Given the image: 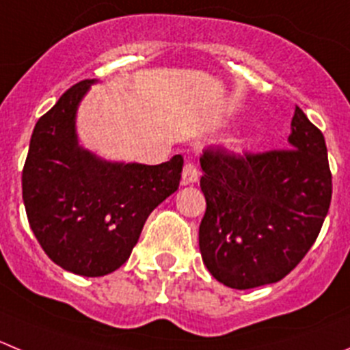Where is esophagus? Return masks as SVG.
Masks as SVG:
<instances>
[{
	"label": "esophagus",
	"mask_w": 350,
	"mask_h": 350,
	"mask_svg": "<svg viewBox=\"0 0 350 350\" xmlns=\"http://www.w3.org/2000/svg\"><path fill=\"white\" fill-rule=\"evenodd\" d=\"M199 180V172L196 168L194 163H185L184 170H182V184H196Z\"/></svg>",
	"instance_id": "obj_1"
}]
</instances>
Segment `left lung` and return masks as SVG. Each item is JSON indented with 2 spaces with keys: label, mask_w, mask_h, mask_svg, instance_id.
Returning a JSON list of instances; mask_svg holds the SVG:
<instances>
[{
  "label": "left lung",
  "mask_w": 350,
  "mask_h": 350,
  "mask_svg": "<svg viewBox=\"0 0 350 350\" xmlns=\"http://www.w3.org/2000/svg\"><path fill=\"white\" fill-rule=\"evenodd\" d=\"M288 149L201 158L202 261L219 284L261 287L287 277L311 249L332 201L325 137L299 106Z\"/></svg>",
  "instance_id": "left-lung-1"
}]
</instances>
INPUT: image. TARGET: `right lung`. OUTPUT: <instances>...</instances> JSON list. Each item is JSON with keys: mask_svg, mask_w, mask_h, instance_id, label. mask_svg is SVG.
<instances>
[{"mask_svg": "<svg viewBox=\"0 0 350 350\" xmlns=\"http://www.w3.org/2000/svg\"><path fill=\"white\" fill-rule=\"evenodd\" d=\"M70 88L36 123L22 196L36 239L53 262L103 277L131 258L152 209L178 189L184 158L161 165L108 161L82 148L77 109L96 84Z\"/></svg>", "mask_w": 350, "mask_h": 350, "instance_id": "add662e5", "label": "right lung"}]
</instances>
